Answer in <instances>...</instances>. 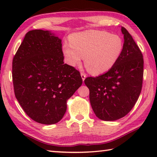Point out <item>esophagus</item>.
I'll return each mask as SVG.
<instances>
[{"instance_id":"obj_1","label":"esophagus","mask_w":157,"mask_h":157,"mask_svg":"<svg viewBox=\"0 0 157 157\" xmlns=\"http://www.w3.org/2000/svg\"><path fill=\"white\" fill-rule=\"evenodd\" d=\"M81 77H82V80L83 81H84V79H85V78H86V74L85 73H81Z\"/></svg>"}]
</instances>
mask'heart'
Wrapping results in <instances>:
<instances>
[{"instance_id": "heart-1", "label": "heart", "mask_w": 157, "mask_h": 157, "mask_svg": "<svg viewBox=\"0 0 157 157\" xmlns=\"http://www.w3.org/2000/svg\"><path fill=\"white\" fill-rule=\"evenodd\" d=\"M71 41L62 46L65 60L69 65L79 64L85 56V63L94 75L107 72L116 64L123 49L121 37L106 31L88 30L71 36Z\"/></svg>"}]
</instances>
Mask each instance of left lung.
Segmentation results:
<instances>
[{
    "label": "left lung",
    "mask_w": 157,
    "mask_h": 157,
    "mask_svg": "<svg viewBox=\"0 0 157 157\" xmlns=\"http://www.w3.org/2000/svg\"><path fill=\"white\" fill-rule=\"evenodd\" d=\"M121 32L123 49L116 64L105 74L84 79L93 110L103 121H116L126 116L136 104L142 89V52L129 32L123 27Z\"/></svg>",
    "instance_id": "8db88e82"
}]
</instances>
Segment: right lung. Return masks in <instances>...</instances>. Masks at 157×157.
<instances>
[{"instance_id": "right-lung-1", "label": "right lung", "mask_w": 157, "mask_h": 157, "mask_svg": "<svg viewBox=\"0 0 157 157\" xmlns=\"http://www.w3.org/2000/svg\"><path fill=\"white\" fill-rule=\"evenodd\" d=\"M62 40L48 30L26 33L12 61L16 98L36 123L62 120L66 102L82 84L80 73L63 63Z\"/></svg>"}]
</instances>
